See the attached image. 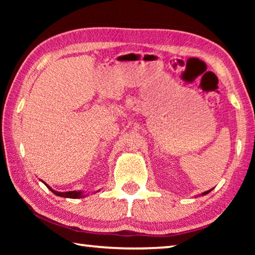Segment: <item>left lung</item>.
Masks as SVG:
<instances>
[{
	"label": "left lung",
	"mask_w": 255,
	"mask_h": 255,
	"mask_svg": "<svg viewBox=\"0 0 255 255\" xmlns=\"http://www.w3.org/2000/svg\"><path fill=\"white\" fill-rule=\"evenodd\" d=\"M211 190H213V189H210V190H208V191H205V192H202L200 196H206V195H207V193H209V192L211 191Z\"/></svg>",
	"instance_id": "8db88e82"
}]
</instances>
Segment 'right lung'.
Masks as SVG:
<instances>
[{
  "label": "right lung",
  "mask_w": 255,
  "mask_h": 255,
  "mask_svg": "<svg viewBox=\"0 0 255 255\" xmlns=\"http://www.w3.org/2000/svg\"><path fill=\"white\" fill-rule=\"evenodd\" d=\"M45 183V182H44ZM46 184V183H45ZM47 185V184H46ZM47 188H48L50 191H53V193H55L56 196H59V197H64V198H72V199H76V198H84L88 196V193L84 195L82 191H67V192H58L56 191V190H53L50 187L47 185Z\"/></svg>",
  "instance_id": "obj_1"
}]
</instances>
